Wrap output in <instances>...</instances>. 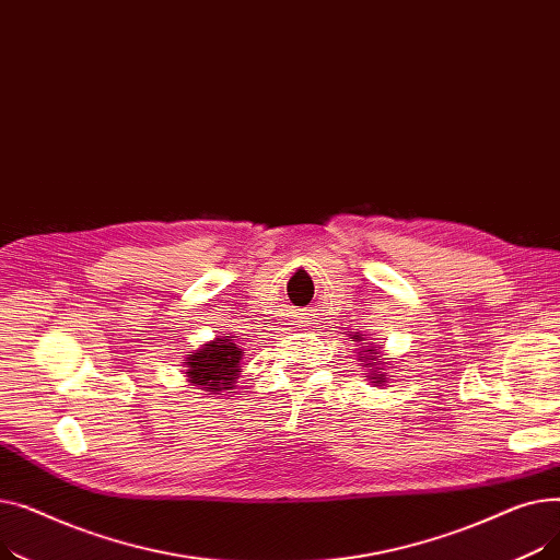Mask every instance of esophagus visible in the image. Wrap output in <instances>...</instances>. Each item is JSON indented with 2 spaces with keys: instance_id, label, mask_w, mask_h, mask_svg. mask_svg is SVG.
I'll return each instance as SVG.
<instances>
[{
  "instance_id": "1",
  "label": "esophagus",
  "mask_w": 560,
  "mask_h": 560,
  "mask_svg": "<svg viewBox=\"0 0 560 560\" xmlns=\"http://www.w3.org/2000/svg\"><path fill=\"white\" fill-rule=\"evenodd\" d=\"M300 327H311L313 325V315L311 313H300Z\"/></svg>"
}]
</instances>
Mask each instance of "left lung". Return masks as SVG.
Masks as SVG:
<instances>
[{"label": "left lung", "mask_w": 560, "mask_h": 560, "mask_svg": "<svg viewBox=\"0 0 560 560\" xmlns=\"http://www.w3.org/2000/svg\"><path fill=\"white\" fill-rule=\"evenodd\" d=\"M354 340L357 342H361L363 338H361V334L359 336H354ZM359 361L363 363V368H368L370 370V384H374V386H384L386 384V372H381V370H384V361H381L378 359V351L374 349V347H368L365 349V354H361V351H359Z\"/></svg>", "instance_id": "left-lung-1"}]
</instances>
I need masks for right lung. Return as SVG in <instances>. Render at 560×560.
Listing matches in <instances>:
<instances>
[{
  "label": "right lung",
  "instance_id": "right-lung-1",
  "mask_svg": "<svg viewBox=\"0 0 560 560\" xmlns=\"http://www.w3.org/2000/svg\"><path fill=\"white\" fill-rule=\"evenodd\" d=\"M235 336H220L203 347L186 354V376L192 386L218 395L231 390L241 374V361L245 351L233 342Z\"/></svg>",
  "mask_w": 560,
  "mask_h": 560
}]
</instances>
